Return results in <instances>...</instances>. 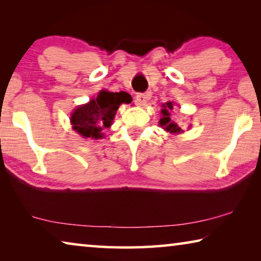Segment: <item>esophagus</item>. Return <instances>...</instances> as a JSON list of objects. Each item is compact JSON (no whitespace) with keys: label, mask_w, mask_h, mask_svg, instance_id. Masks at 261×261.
Returning a JSON list of instances; mask_svg holds the SVG:
<instances>
[{"label":"esophagus","mask_w":261,"mask_h":261,"mask_svg":"<svg viewBox=\"0 0 261 261\" xmlns=\"http://www.w3.org/2000/svg\"><path fill=\"white\" fill-rule=\"evenodd\" d=\"M147 100H148V96L146 94H144V93H139V94H137V96H136V102H137V105H139V106H144L145 103L147 102Z\"/></svg>","instance_id":"esophagus-1"}]
</instances>
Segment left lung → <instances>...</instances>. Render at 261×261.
Wrapping results in <instances>:
<instances>
[{"instance_id":"8db88e82","label":"left lung","mask_w":261,"mask_h":261,"mask_svg":"<svg viewBox=\"0 0 261 261\" xmlns=\"http://www.w3.org/2000/svg\"><path fill=\"white\" fill-rule=\"evenodd\" d=\"M174 105L175 103L171 102V101H169V102H166L165 105H162V107H163L161 109L162 117L160 118L159 123H160L161 126H163V129L168 132H170V134H179V132H183V130L180 129V127L176 124L175 122L171 121V118L169 117L170 116L169 110H173Z\"/></svg>"}]
</instances>
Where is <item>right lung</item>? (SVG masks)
Listing matches in <instances>:
<instances>
[{"mask_svg":"<svg viewBox=\"0 0 261 261\" xmlns=\"http://www.w3.org/2000/svg\"><path fill=\"white\" fill-rule=\"evenodd\" d=\"M132 98L126 92L102 90L90 102L79 106L70 117L72 129L84 138L101 139L102 131L113 124L115 114L121 103H131Z\"/></svg>","mask_w":261,"mask_h":261,"instance_id":"add662e5","label":"right lung"}]
</instances>
